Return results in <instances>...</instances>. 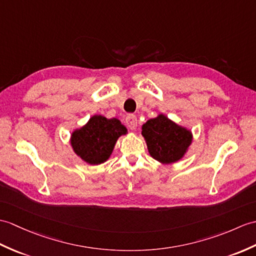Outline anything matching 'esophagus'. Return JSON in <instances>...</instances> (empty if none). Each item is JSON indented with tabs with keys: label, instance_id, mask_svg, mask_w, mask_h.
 <instances>
[{
	"label": "esophagus",
	"instance_id": "34e87169",
	"mask_svg": "<svg viewBox=\"0 0 256 256\" xmlns=\"http://www.w3.org/2000/svg\"><path fill=\"white\" fill-rule=\"evenodd\" d=\"M126 123L128 128L135 130L136 126H138V118L134 114H128L126 118Z\"/></svg>",
	"mask_w": 256,
	"mask_h": 256
}]
</instances>
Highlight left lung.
I'll use <instances>...</instances> for the list:
<instances>
[{
  "instance_id": "1",
  "label": "left lung",
  "mask_w": 256,
  "mask_h": 256,
  "mask_svg": "<svg viewBox=\"0 0 256 256\" xmlns=\"http://www.w3.org/2000/svg\"><path fill=\"white\" fill-rule=\"evenodd\" d=\"M142 134L150 156L162 164L180 160L192 142L190 130L176 126L162 114L148 120L142 126Z\"/></svg>"
}]
</instances>
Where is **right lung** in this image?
Masks as SVG:
<instances>
[{"label":"right lung","instance_id":"1","mask_svg":"<svg viewBox=\"0 0 256 256\" xmlns=\"http://www.w3.org/2000/svg\"><path fill=\"white\" fill-rule=\"evenodd\" d=\"M126 133L116 118L101 116L90 118L85 126L75 130L70 138L74 152L90 164L104 162L111 155L118 136Z\"/></svg>","mask_w":256,"mask_h":256}]
</instances>
